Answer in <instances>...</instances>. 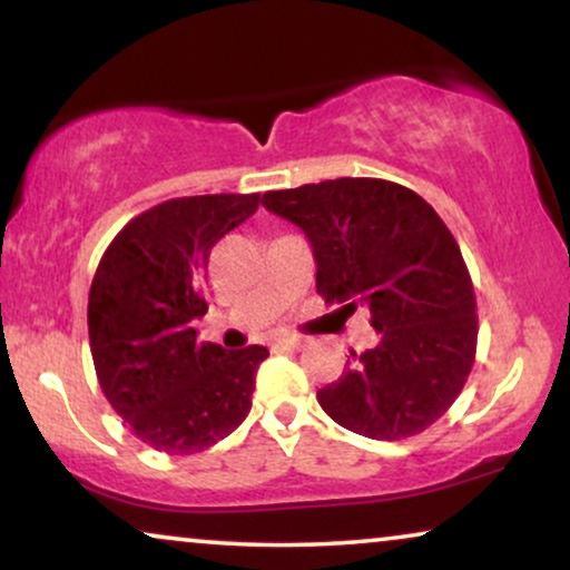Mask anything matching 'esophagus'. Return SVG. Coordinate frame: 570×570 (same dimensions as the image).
<instances>
[{"label": "esophagus", "instance_id": "obj_1", "mask_svg": "<svg viewBox=\"0 0 570 570\" xmlns=\"http://www.w3.org/2000/svg\"><path fill=\"white\" fill-rule=\"evenodd\" d=\"M277 350H301L303 347V340L301 337H279L275 342Z\"/></svg>", "mask_w": 570, "mask_h": 570}]
</instances>
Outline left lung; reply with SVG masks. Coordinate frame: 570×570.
I'll return each mask as SVG.
<instances>
[{
  "mask_svg": "<svg viewBox=\"0 0 570 570\" xmlns=\"http://www.w3.org/2000/svg\"><path fill=\"white\" fill-rule=\"evenodd\" d=\"M262 205L306 233L316 293L371 311L379 345L318 389L334 423L376 441L423 433L462 392L478 347L470 272L451 230L407 186L334 178L267 191Z\"/></svg>",
  "mask_w": 570,
  "mask_h": 570,
  "instance_id": "obj_1",
  "label": "left lung"
}]
</instances>
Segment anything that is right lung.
<instances>
[{
  "instance_id": "right-lung-1",
  "label": "right lung",
  "mask_w": 570,
  "mask_h": 570,
  "mask_svg": "<svg viewBox=\"0 0 570 570\" xmlns=\"http://www.w3.org/2000/svg\"><path fill=\"white\" fill-rule=\"evenodd\" d=\"M259 194L168 199L124 225L100 259L88 298L90 353L106 400L139 441L197 454L252 410L267 347L197 342L209 252L252 217Z\"/></svg>"
}]
</instances>
